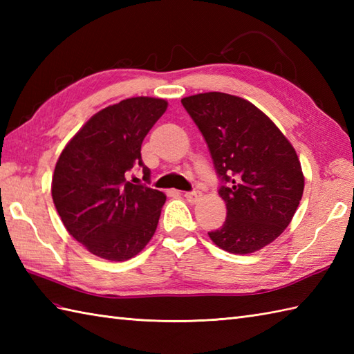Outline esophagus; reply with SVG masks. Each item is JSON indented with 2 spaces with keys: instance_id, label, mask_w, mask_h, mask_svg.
I'll return each mask as SVG.
<instances>
[{
  "instance_id": "obj_1",
  "label": "esophagus",
  "mask_w": 354,
  "mask_h": 354,
  "mask_svg": "<svg viewBox=\"0 0 354 354\" xmlns=\"http://www.w3.org/2000/svg\"><path fill=\"white\" fill-rule=\"evenodd\" d=\"M184 198L190 202V204H196V202L201 201L202 198V193L201 192H190V193H185Z\"/></svg>"
}]
</instances>
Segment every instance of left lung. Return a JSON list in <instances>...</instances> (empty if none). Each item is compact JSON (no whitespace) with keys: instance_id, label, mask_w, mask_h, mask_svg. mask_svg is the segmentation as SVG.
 Listing matches in <instances>:
<instances>
[{"instance_id":"obj_1","label":"left lung","mask_w":354,"mask_h":354,"mask_svg":"<svg viewBox=\"0 0 354 354\" xmlns=\"http://www.w3.org/2000/svg\"><path fill=\"white\" fill-rule=\"evenodd\" d=\"M213 158L227 219L208 232L231 254H251L272 243L290 223L304 192L295 149L265 112L242 97L202 93L181 100Z\"/></svg>"}]
</instances>
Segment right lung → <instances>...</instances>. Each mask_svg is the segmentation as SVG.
Returning a JSON list of instances; mask_svg holds the SVG:
<instances>
[{
  "instance_id": "right-lung-1",
  "label": "right lung",
  "mask_w": 354,
  "mask_h": 354,
  "mask_svg": "<svg viewBox=\"0 0 354 354\" xmlns=\"http://www.w3.org/2000/svg\"><path fill=\"white\" fill-rule=\"evenodd\" d=\"M167 106L155 97L111 104L89 118L59 156L53 202L66 231L97 257L126 261L155 234L165 194L132 184L127 175L138 169L149 181L141 145Z\"/></svg>"
}]
</instances>
